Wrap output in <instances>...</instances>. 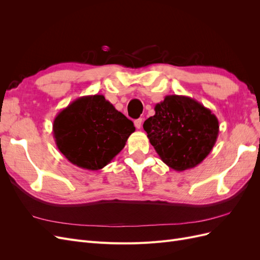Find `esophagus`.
Masks as SVG:
<instances>
[{"label": "esophagus", "mask_w": 260, "mask_h": 260, "mask_svg": "<svg viewBox=\"0 0 260 260\" xmlns=\"http://www.w3.org/2000/svg\"><path fill=\"white\" fill-rule=\"evenodd\" d=\"M142 122H143L142 118H139V119H137V120L135 121L136 128H137V129H141V128H142Z\"/></svg>", "instance_id": "esophagus-1"}]
</instances>
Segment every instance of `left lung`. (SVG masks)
Instances as JSON below:
<instances>
[{
    "label": "left lung",
    "mask_w": 260,
    "mask_h": 260,
    "mask_svg": "<svg viewBox=\"0 0 260 260\" xmlns=\"http://www.w3.org/2000/svg\"><path fill=\"white\" fill-rule=\"evenodd\" d=\"M143 128L168 167L184 171L200 165L214 147L219 121L209 108L185 95H167Z\"/></svg>",
    "instance_id": "left-lung-1"
}]
</instances>
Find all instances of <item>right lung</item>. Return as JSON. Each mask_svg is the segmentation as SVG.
<instances>
[{"instance_id":"obj_1","label":"right lung","mask_w":260,"mask_h":260,"mask_svg":"<svg viewBox=\"0 0 260 260\" xmlns=\"http://www.w3.org/2000/svg\"><path fill=\"white\" fill-rule=\"evenodd\" d=\"M135 130L133 122L101 94L77 99L53 122L59 152L75 166L92 171L111 162Z\"/></svg>"}]
</instances>
